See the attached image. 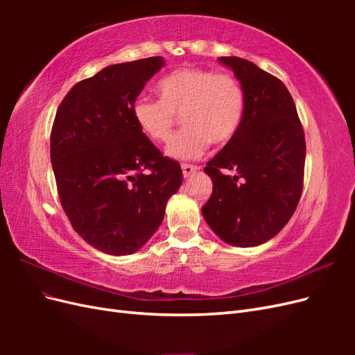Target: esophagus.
<instances>
[{
  "instance_id": "esophagus-1",
  "label": "esophagus",
  "mask_w": 355,
  "mask_h": 355,
  "mask_svg": "<svg viewBox=\"0 0 355 355\" xmlns=\"http://www.w3.org/2000/svg\"><path fill=\"white\" fill-rule=\"evenodd\" d=\"M198 168L200 167L194 166V164H182V173H184L185 178H189V176L194 175Z\"/></svg>"
}]
</instances>
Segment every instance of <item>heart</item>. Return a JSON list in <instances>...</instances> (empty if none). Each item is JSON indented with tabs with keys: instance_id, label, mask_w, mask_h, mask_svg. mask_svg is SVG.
<instances>
[{
	"instance_id": "heart-1",
	"label": "heart",
	"mask_w": 355,
	"mask_h": 355,
	"mask_svg": "<svg viewBox=\"0 0 355 355\" xmlns=\"http://www.w3.org/2000/svg\"><path fill=\"white\" fill-rule=\"evenodd\" d=\"M161 99L139 96L133 116L154 142H166L176 115L185 127L170 139L167 154L178 159L201 155L210 142L223 145L237 133L244 112V92L228 72L206 68L176 69L158 83Z\"/></svg>"
}]
</instances>
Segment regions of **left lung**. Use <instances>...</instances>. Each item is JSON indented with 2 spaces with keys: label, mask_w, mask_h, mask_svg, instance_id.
Here are the masks:
<instances>
[{
  "label": "left lung",
  "mask_w": 355,
  "mask_h": 355,
  "mask_svg": "<svg viewBox=\"0 0 355 355\" xmlns=\"http://www.w3.org/2000/svg\"><path fill=\"white\" fill-rule=\"evenodd\" d=\"M219 62L241 84L244 112L237 133L204 168L213 192L201 211L220 240L253 247L275 237L297 207L305 135L292 94L280 80L241 58Z\"/></svg>",
  "instance_id": "obj_1"
}]
</instances>
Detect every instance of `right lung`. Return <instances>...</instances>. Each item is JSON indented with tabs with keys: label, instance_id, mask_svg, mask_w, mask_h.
I'll use <instances>...</instances> for the list:
<instances>
[{
	"label": "right lung",
	"instance_id": "obj_1",
	"mask_svg": "<svg viewBox=\"0 0 355 355\" xmlns=\"http://www.w3.org/2000/svg\"><path fill=\"white\" fill-rule=\"evenodd\" d=\"M163 58L116 63L77 83L59 105L50 158L62 207L80 237L103 253L137 252L182 184L178 161L139 128L133 103Z\"/></svg>",
	"mask_w": 355,
	"mask_h": 355
}]
</instances>
